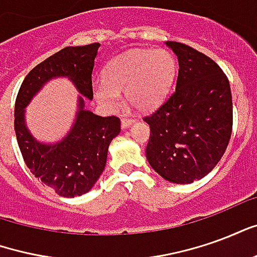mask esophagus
I'll return each instance as SVG.
<instances>
[{"label":"esophagus","mask_w":257,"mask_h":257,"mask_svg":"<svg viewBox=\"0 0 257 257\" xmlns=\"http://www.w3.org/2000/svg\"><path fill=\"white\" fill-rule=\"evenodd\" d=\"M134 122H135V119H132V118H122V119H121V128L126 129Z\"/></svg>","instance_id":"34e87169"}]
</instances>
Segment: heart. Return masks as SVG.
Wrapping results in <instances>:
<instances>
[{
	"mask_svg": "<svg viewBox=\"0 0 257 257\" xmlns=\"http://www.w3.org/2000/svg\"><path fill=\"white\" fill-rule=\"evenodd\" d=\"M103 74L104 81L93 85L99 103L115 110L121 103L119 92L125 90L135 108L149 111L169 95L178 74V62L165 49H136L112 59Z\"/></svg>",
	"mask_w": 257,
	"mask_h": 257,
	"instance_id": "1",
	"label": "heart"
}]
</instances>
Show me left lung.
<instances>
[{
  "instance_id": "1",
  "label": "left lung",
  "mask_w": 257,
  "mask_h": 257,
  "mask_svg": "<svg viewBox=\"0 0 257 257\" xmlns=\"http://www.w3.org/2000/svg\"><path fill=\"white\" fill-rule=\"evenodd\" d=\"M178 56L176 89L145 121L150 125L146 157L161 178L176 184L199 180L220 161L232 129L230 82L204 53L167 41Z\"/></svg>"
}]
</instances>
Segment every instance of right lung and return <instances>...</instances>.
<instances>
[{
    "label": "right lung",
    "mask_w": 257,
    "mask_h": 257,
    "mask_svg": "<svg viewBox=\"0 0 257 257\" xmlns=\"http://www.w3.org/2000/svg\"><path fill=\"white\" fill-rule=\"evenodd\" d=\"M100 44L67 47L36 66L20 85L15 103V134L30 172L62 197L88 193L104 171L111 140L121 131L119 118L100 117L85 110L93 99L92 71ZM68 78L77 88L79 110L73 126L56 144L38 142L25 125L24 108L48 80Z\"/></svg>",
    "instance_id": "1"
}]
</instances>
